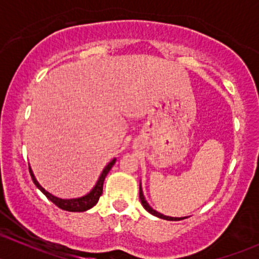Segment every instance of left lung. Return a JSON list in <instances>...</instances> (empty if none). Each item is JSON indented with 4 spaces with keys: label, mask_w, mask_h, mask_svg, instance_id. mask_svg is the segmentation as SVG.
<instances>
[{
    "label": "left lung",
    "mask_w": 259,
    "mask_h": 259,
    "mask_svg": "<svg viewBox=\"0 0 259 259\" xmlns=\"http://www.w3.org/2000/svg\"><path fill=\"white\" fill-rule=\"evenodd\" d=\"M139 198H140V202H142L143 207H144L145 209L149 211V213H150V214H153V215H155V217H158V218L165 219V221H180V219H183V218H174V217H168V215H164V214H161V213H159V211L154 210L153 208H151L150 205L148 204V202H146V200H145V198H144V194H143L142 184L139 185Z\"/></svg>",
    "instance_id": "1"
}]
</instances>
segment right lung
Returning a JSON list of instances; mask_svg holds the SVG:
<instances>
[{"label":"right lung","mask_w":259,"mask_h":259,"mask_svg":"<svg viewBox=\"0 0 259 259\" xmlns=\"http://www.w3.org/2000/svg\"><path fill=\"white\" fill-rule=\"evenodd\" d=\"M115 161H116V159H113V160H111L110 163L105 166V168H104L103 173L100 174V177H99L95 187L91 189L90 193H88V194L83 195V197L74 198V199H61V198H57V197H55V195H52L51 193H49L48 190H45L40 184H38V182L36 180L32 170H31V168H28V169H30L31 178H32L36 187H37L38 189H40L41 192H42L44 194L48 197V199L51 200L55 205H57L59 208H61V209L67 210V211H85V210L90 209V208H93L94 205L98 203L99 198H100V195L103 194L104 180H105V177L108 176V173L110 171V169L113 168Z\"/></svg>","instance_id":"right-lung-1"}]
</instances>
